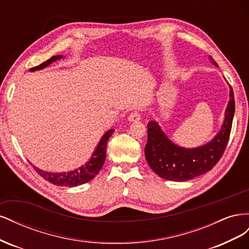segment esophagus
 Masks as SVG:
<instances>
[{
    "instance_id": "34e87169",
    "label": "esophagus",
    "mask_w": 249,
    "mask_h": 249,
    "mask_svg": "<svg viewBox=\"0 0 249 249\" xmlns=\"http://www.w3.org/2000/svg\"><path fill=\"white\" fill-rule=\"evenodd\" d=\"M140 118H141V114L138 111L132 112L129 115V117H127V119H129L130 122H138V120H140Z\"/></svg>"
}]
</instances>
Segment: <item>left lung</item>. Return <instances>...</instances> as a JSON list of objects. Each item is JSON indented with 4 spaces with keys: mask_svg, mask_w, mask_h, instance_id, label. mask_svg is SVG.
Masks as SVG:
<instances>
[{
    "mask_svg": "<svg viewBox=\"0 0 249 249\" xmlns=\"http://www.w3.org/2000/svg\"><path fill=\"white\" fill-rule=\"evenodd\" d=\"M209 58L218 66L212 57ZM230 89L231 99L223 125L215 138L205 145L196 148L179 147L167 138L156 122L147 124L145 159L158 176L175 182H184L208 172L220 160L228 145L235 113V99L231 85Z\"/></svg>",
    "mask_w": 249,
    "mask_h": 249,
    "instance_id": "obj_1",
    "label": "left lung"
}]
</instances>
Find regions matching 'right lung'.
<instances>
[{
  "label": "right lung",
  "instance_id": "obj_1",
  "mask_svg": "<svg viewBox=\"0 0 249 249\" xmlns=\"http://www.w3.org/2000/svg\"><path fill=\"white\" fill-rule=\"evenodd\" d=\"M62 58L61 55L58 56H53L49 60H47L46 62H43L39 65H37L35 67H32L30 69L31 71H34L36 70H42L44 67H47L50 65L52 62L56 61V60ZM113 131L114 130H109L106 132V134L102 137L101 141L97 144L94 153L91 157V159L89 160L88 163L85 165H83L82 167L72 170L70 172H59V173H52V172H47L43 171L39 168H37L33 166L35 171L38 173L40 177H42L44 179L48 180V182L54 184L56 186H62V187H74V186H79L83 185L89 180H91L99 171L102 169L103 165L105 163V160H106V147H107V142L109 138L111 137V135L113 134Z\"/></svg>",
  "mask_w": 249,
  "mask_h": 249
}]
</instances>
